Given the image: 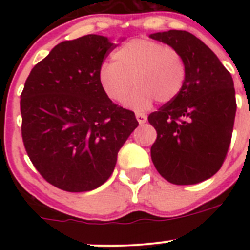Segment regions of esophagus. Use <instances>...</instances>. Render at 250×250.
I'll return each instance as SVG.
<instances>
[{
    "label": "esophagus",
    "mask_w": 250,
    "mask_h": 250,
    "mask_svg": "<svg viewBox=\"0 0 250 250\" xmlns=\"http://www.w3.org/2000/svg\"><path fill=\"white\" fill-rule=\"evenodd\" d=\"M135 117H137L138 122H139V125H144V123L147 121V116L144 115V113H140V112H137L135 113Z\"/></svg>",
    "instance_id": "esophagus-1"
}]
</instances>
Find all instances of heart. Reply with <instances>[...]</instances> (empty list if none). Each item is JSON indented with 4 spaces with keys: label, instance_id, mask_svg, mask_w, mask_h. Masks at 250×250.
<instances>
[{
    "label": "heart",
    "instance_id": "b5f03b06",
    "mask_svg": "<svg viewBox=\"0 0 250 250\" xmlns=\"http://www.w3.org/2000/svg\"><path fill=\"white\" fill-rule=\"evenodd\" d=\"M113 62H104L98 72L103 92L112 102L125 100L130 110L150 109L155 100L173 102L186 81L185 60L174 48L147 39H135L113 52ZM133 82L132 83L131 81Z\"/></svg>",
    "mask_w": 250,
    "mask_h": 250
}]
</instances>
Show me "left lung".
<instances>
[{
  "instance_id": "1",
  "label": "left lung",
  "mask_w": 250,
  "mask_h": 250,
  "mask_svg": "<svg viewBox=\"0 0 250 250\" xmlns=\"http://www.w3.org/2000/svg\"><path fill=\"white\" fill-rule=\"evenodd\" d=\"M150 39L178 50L188 70L180 94L148 116L157 132L151 158L169 183L198 184L220 169L228 153L237 107L233 80L213 50L190 32L169 30Z\"/></svg>"
}]
</instances>
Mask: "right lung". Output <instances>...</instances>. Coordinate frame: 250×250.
I'll return each instance as SVG.
<instances>
[{
	"instance_id": "1",
	"label": "right lung",
	"mask_w": 250,
	"mask_h": 250,
	"mask_svg": "<svg viewBox=\"0 0 250 250\" xmlns=\"http://www.w3.org/2000/svg\"><path fill=\"white\" fill-rule=\"evenodd\" d=\"M113 48L100 35L57 44L35 65L20 95L27 155L48 183L64 191L102 186L139 125L134 112L113 104L99 84L98 72Z\"/></svg>"
}]
</instances>
